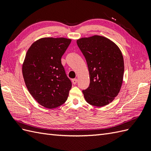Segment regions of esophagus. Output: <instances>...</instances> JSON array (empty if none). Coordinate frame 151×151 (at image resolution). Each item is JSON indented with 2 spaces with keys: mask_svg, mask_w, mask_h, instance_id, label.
<instances>
[{
  "mask_svg": "<svg viewBox=\"0 0 151 151\" xmlns=\"http://www.w3.org/2000/svg\"><path fill=\"white\" fill-rule=\"evenodd\" d=\"M72 83L74 84V85H75L76 83H77V79L76 78H74V79H73L72 80Z\"/></svg>",
  "mask_w": 151,
  "mask_h": 151,
  "instance_id": "34e87169",
  "label": "esophagus"
}]
</instances>
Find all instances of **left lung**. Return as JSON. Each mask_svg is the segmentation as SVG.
<instances>
[{"mask_svg": "<svg viewBox=\"0 0 151 151\" xmlns=\"http://www.w3.org/2000/svg\"><path fill=\"white\" fill-rule=\"evenodd\" d=\"M86 58L90 84L82 92L90 105L101 107L113 101L122 83L124 65L118 46L100 36L81 38L76 41Z\"/></svg>", "mask_w": 151, "mask_h": 151, "instance_id": "left-lung-1", "label": "left lung"}]
</instances>
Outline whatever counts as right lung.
<instances>
[{
  "mask_svg": "<svg viewBox=\"0 0 151 151\" xmlns=\"http://www.w3.org/2000/svg\"><path fill=\"white\" fill-rule=\"evenodd\" d=\"M71 41L64 37L42 38L34 42L26 53L22 67L26 87L36 101L47 109L64 103L71 88L61 63Z\"/></svg>",
  "mask_w": 151,
  "mask_h": 151,
  "instance_id": "1",
  "label": "right lung"
}]
</instances>
